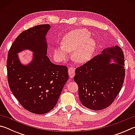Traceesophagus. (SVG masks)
I'll return each mask as SVG.
<instances>
[{
  "label": "esophagus",
  "mask_w": 135,
  "mask_h": 135,
  "mask_svg": "<svg viewBox=\"0 0 135 135\" xmlns=\"http://www.w3.org/2000/svg\"><path fill=\"white\" fill-rule=\"evenodd\" d=\"M68 74L71 78H73L75 74V70L73 67H70L68 68Z\"/></svg>",
  "instance_id": "1"
}]
</instances>
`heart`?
Masks as SVG:
<instances>
[{"label":"heart","mask_w":135,"mask_h":135,"mask_svg":"<svg viewBox=\"0 0 135 135\" xmlns=\"http://www.w3.org/2000/svg\"><path fill=\"white\" fill-rule=\"evenodd\" d=\"M90 33L86 29L76 30L64 37L62 46L54 49L57 58L64 60L68 57V52H74L73 59L79 63L86 62L92 58L95 51L97 43L90 38Z\"/></svg>","instance_id":"heart-1"}]
</instances>
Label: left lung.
<instances>
[{
  "label": "left lung",
  "instance_id": "1",
  "mask_svg": "<svg viewBox=\"0 0 135 135\" xmlns=\"http://www.w3.org/2000/svg\"><path fill=\"white\" fill-rule=\"evenodd\" d=\"M115 58L117 64H109ZM124 56L118 46L104 49L76 70L74 80L79 87L82 105L92 110L108 107L114 101L122 88L125 77Z\"/></svg>",
  "mask_w": 135,
  "mask_h": 135
}]
</instances>
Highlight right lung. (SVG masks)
<instances>
[{
  "instance_id": "add662e5",
  "label": "right lung",
  "mask_w": 135,
  "mask_h": 135,
  "mask_svg": "<svg viewBox=\"0 0 135 135\" xmlns=\"http://www.w3.org/2000/svg\"><path fill=\"white\" fill-rule=\"evenodd\" d=\"M49 28V24H42L22 31L11 46L6 62L11 92L24 108L37 114L54 108L68 79L67 67L52 63L46 55L45 36ZM25 49L35 52L33 62L27 66L16 55Z\"/></svg>"
}]
</instances>
